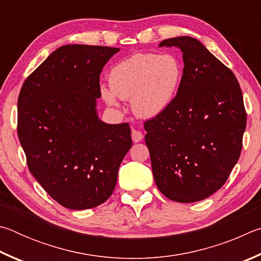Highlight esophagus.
Masks as SVG:
<instances>
[{"label":"esophagus","mask_w":261,"mask_h":261,"mask_svg":"<svg viewBox=\"0 0 261 261\" xmlns=\"http://www.w3.org/2000/svg\"><path fill=\"white\" fill-rule=\"evenodd\" d=\"M142 139H143V134L141 133L140 130H136V129L132 130V140H133V142L138 143L140 141H142Z\"/></svg>","instance_id":"esophagus-1"}]
</instances>
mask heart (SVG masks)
<instances>
[{"label":"heart","instance_id":"b5f03b06","mask_svg":"<svg viewBox=\"0 0 261 261\" xmlns=\"http://www.w3.org/2000/svg\"><path fill=\"white\" fill-rule=\"evenodd\" d=\"M181 79V63L173 55L135 54L110 70V88L100 87V95L110 105L118 104L117 97L130 99L135 114L154 118L171 104Z\"/></svg>","mask_w":261,"mask_h":261}]
</instances>
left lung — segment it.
I'll return each instance as SVG.
<instances>
[{
    "label": "left lung",
    "mask_w": 261,
    "mask_h": 261,
    "mask_svg": "<svg viewBox=\"0 0 261 261\" xmlns=\"http://www.w3.org/2000/svg\"><path fill=\"white\" fill-rule=\"evenodd\" d=\"M159 47L179 48L185 67L168 108L144 122L153 179L167 198L198 202L225 185L239 161L243 95L234 73L198 40L177 36Z\"/></svg>",
    "instance_id": "obj_1"
}]
</instances>
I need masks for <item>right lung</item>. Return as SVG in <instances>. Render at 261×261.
Instances as JSON below:
<instances>
[{
  "label": "right lung",
  "instance_id": "obj_1",
  "mask_svg": "<svg viewBox=\"0 0 261 261\" xmlns=\"http://www.w3.org/2000/svg\"><path fill=\"white\" fill-rule=\"evenodd\" d=\"M119 48L66 44L27 76L18 97V138L27 166L62 206L87 210L112 195L132 147L127 122L97 116L99 74Z\"/></svg>",
  "mask_w": 261,
  "mask_h": 261
}]
</instances>
